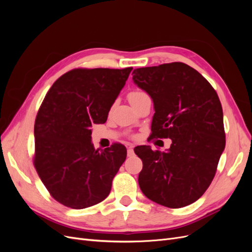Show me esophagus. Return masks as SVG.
Segmentation results:
<instances>
[{
	"label": "esophagus",
	"instance_id": "obj_1",
	"mask_svg": "<svg viewBox=\"0 0 252 252\" xmlns=\"http://www.w3.org/2000/svg\"><path fill=\"white\" fill-rule=\"evenodd\" d=\"M127 154H128V157H131V156H133V146L132 145H129V146L127 147Z\"/></svg>",
	"mask_w": 252,
	"mask_h": 252
}]
</instances>
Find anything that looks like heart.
<instances>
[{"label":"heart","instance_id":"obj_1","mask_svg":"<svg viewBox=\"0 0 252 252\" xmlns=\"http://www.w3.org/2000/svg\"><path fill=\"white\" fill-rule=\"evenodd\" d=\"M142 94H143V93H140V91H133V93L129 94L128 98H129V100H132V98L138 97V96H140V95H142Z\"/></svg>","mask_w":252,"mask_h":252}]
</instances>
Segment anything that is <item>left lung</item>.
<instances>
[{"instance_id": "1", "label": "left lung", "mask_w": 252, "mask_h": 252, "mask_svg": "<svg viewBox=\"0 0 252 252\" xmlns=\"http://www.w3.org/2000/svg\"><path fill=\"white\" fill-rule=\"evenodd\" d=\"M132 81L154 102L151 136L171 139L166 151L138 146L142 192L169 208L204 194L225 149L223 109L209 82L192 67L174 62L134 69Z\"/></svg>"}]
</instances>
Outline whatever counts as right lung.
<instances>
[{
  "mask_svg": "<svg viewBox=\"0 0 252 252\" xmlns=\"http://www.w3.org/2000/svg\"><path fill=\"white\" fill-rule=\"evenodd\" d=\"M131 70L73 69L44 98L34 124V166L53 199L67 207L84 209L105 200L125 162L122 144L94 148L91 125L107 121Z\"/></svg>",
  "mask_w": 252,
  "mask_h": 252,
  "instance_id": "right-lung-1",
  "label": "right lung"
}]
</instances>
